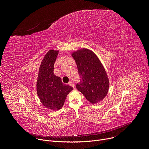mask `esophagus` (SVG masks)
<instances>
[{
  "label": "esophagus",
  "instance_id": "obj_1",
  "mask_svg": "<svg viewBox=\"0 0 149 149\" xmlns=\"http://www.w3.org/2000/svg\"><path fill=\"white\" fill-rule=\"evenodd\" d=\"M69 84L70 86H72V88H75V85H74V84L72 81H70L69 83Z\"/></svg>",
  "mask_w": 149,
  "mask_h": 149
}]
</instances>
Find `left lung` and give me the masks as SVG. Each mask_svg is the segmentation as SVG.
<instances>
[{
	"label": "left lung",
	"instance_id": "8db88e82",
	"mask_svg": "<svg viewBox=\"0 0 149 149\" xmlns=\"http://www.w3.org/2000/svg\"><path fill=\"white\" fill-rule=\"evenodd\" d=\"M71 56L80 77L77 89L92 104L103 100L109 91V81L105 69L96 54L83 48L73 52Z\"/></svg>",
	"mask_w": 149,
	"mask_h": 149
}]
</instances>
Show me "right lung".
<instances>
[{"mask_svg": "<svg viewBox=\"0 0 149 149\" xmlns=\"http://www.w3.org/2000/svg\"><path fill=\"white\" fill-rule=\"evenodd\" d=\"M58 51L51 49L45 56L39 68L37 81V92L42 104L46 108L56 111L65 103L68 93L73 88L61 81L54 74V65Z\"/></svg>", "mask_w": 149, "mask_h": 149, "instance_id": "add662e5", "label": "right lung"}]
</instances>
